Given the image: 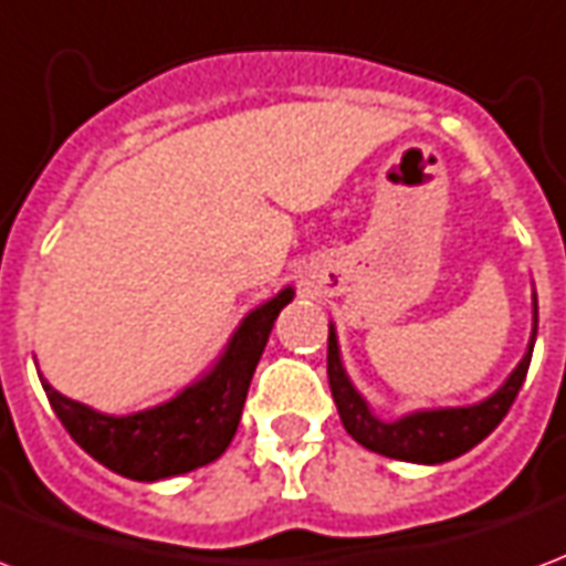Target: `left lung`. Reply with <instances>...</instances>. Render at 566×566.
Here are the masks:
<instances>
[{
	"label": "left lung",
	"mask_w": 566,
	"mask_h": 566,
	"mask_svg": "<svg viewBox=\"0 0 566 566\" xmlns=\"http://www.w3.org/2000/svg\"><path fill=\"white\" fill-rule=\"evenodd\" d=\"M534 337H537V298H534V334H531L528 352L520 360V367L510 373L507 381L492 397H486L478 406H465V409L415 411V415H406V418L388 423V420H379L369 411L367 399L360 397L355 385L348 381L343 360H339L337 334H334V325H331L328 385L331 394H334V402H337L339 420L358 444H364L373 453L390 457V460L423 462V465L457 460V457L469 453L474 444L486 439L492 429L504 420L513 399L520 394L522 381L528 376Z\"/></svg>",
	"instance_id": "8db88e82"
}]
</instances>
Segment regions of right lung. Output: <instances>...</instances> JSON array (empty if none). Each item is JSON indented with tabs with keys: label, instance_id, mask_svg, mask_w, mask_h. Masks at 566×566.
Segmentation results:
<instances>
[{
	"label": "right lung",
	"instance_id": "1",
	"mask_svg": "<svg viewBox=\"0 0 566 566\" xmlns=\"http://www.w3.org/2000/svg\"><path fill=\"white\" fill-rule=\"evenodd\" d=\"M292 295V286H286L262 307L248 313L218 364L164 406L125 418L101 415L76 399L62 397L53 385L41 379L46 399L62 427L71 432V439L92 460L122 478L151 483L208 465L218 460L235 436L253 369L265 352L274 318Z\"/></svg>",
	"mask_w": 566,
	"mask_h": 566
}]
</instances>
